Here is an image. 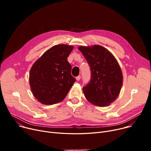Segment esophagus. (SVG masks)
Segmentation results:
<instances>
[{
	"mask_svg": "<svg viewBox=\"0 0 151 151\" xmlns=\"http://www.w3.org/2000/svg\"><path fill=\"white\" fill-rule=\"evenodd\" d=\"M76 79L77 81H80V79H81V75H79V76H76Z\"/></svg>",
	"mask_w": 151,
	"mask_h": 151,
	"instance_id": "34e87169",
	"label": "esophagus"
}]
</instances>
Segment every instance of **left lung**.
Wrapping results in <instances>:
<instances>
[{"label":"left lung","instance_id":"left-lung-1","mask_svg":"<svg viewBox=\"0 0 151 151\" xmlns=\"http://www.w3.org/2000/svg\"><path fill=\"white\" fill-rule=\"evenodd\" d=\"M88 62L91 80L83 87L84 96L89 101L98 106H108L119 96L123 76L114 55L100 45L78 47Z\"/></svg>","mask_w":151,"mask_h":151}]
</instances>
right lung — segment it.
Segmentation results:
<instances>
[{
	"label": "right lung",
	"mask_w": 151,
	"mask_h": 151,
	"mask_svg": "<svg viewBox=\"0 0 151 151\" xmlns=\"http://www.w3.org/2000/svg\"><path fill=\"white\" fill-rule=\"evenodd\" d=\"M73 46L59 44L47 50L31 68L29 83L34 97L45 105L62 101L76 81L67 58Z\"/></svg>",
	"instance_id": "1"
}]
</instances>
